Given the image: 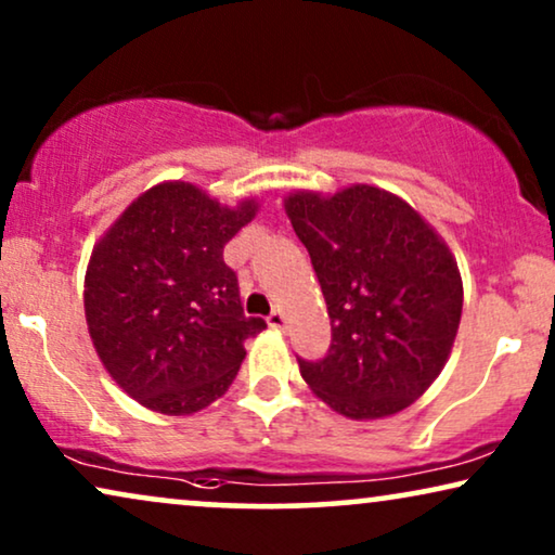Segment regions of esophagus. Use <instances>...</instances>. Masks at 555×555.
I'll use <instances>...</instances> for the list:
<instances>
[{
  "label": "esophagus",
  "instance_id": "34e87169",
  "mask_svg": "<svg viewBox=\"0 0 555 555\" xmlns=\"http://www.w3.org/2000/svg\"><path fill=\"white\" fill-rule=\"evenodd\" d=\"M268 325H270V328L283 331L285 328V313H283V310H280V308L272 310V313L268 315Z\"/></svg>",
  "mask_w": 555,
  "mask_h": 555
}]
</instances>
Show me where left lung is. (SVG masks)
Returning a JSON list of instances; mask_svg holds the SVG:
<instances>
[{"label":"left lung","instance_id":"8db88e82","mask_svg":"<svg viewBox=\"0 0 555 555\" xmlns=\"http://www.w3.org/2000/svg\"><path fill=\"white\" fill-rule=\"evenodd\" d=\"M285 215L306 245L331 318L321 361L298 359L310 391L348 420L412 406L442 374L462 318V278L435 227L374 184L300 189Z\"/></svg>","mask_w":555,"mask_h":555}]
</instances>
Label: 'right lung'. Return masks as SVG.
<instances>
[{
	"mask_svg": "<svg viewBox=\"0 0 555 555\" xmlns=\"http://www.w3.org/2000/svg\"><path fill=\"white\" fill-rule=\"evenodd\" d=\"M192 181H162L120 211L86 270V321L113 382L166 416L202 412L230 389L245 340L264 331L242 313L224 245L257 215Z\"/></svg>",
	"mask_w": 555,
	"mask_h": 555,
	"instance_id": "1",
	"label": "right lung"
}]
</instances>
